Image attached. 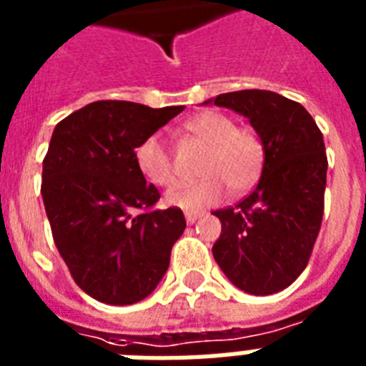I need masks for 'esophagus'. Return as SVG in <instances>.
I'll use <instances>...</instances> for the list:
<instances>
[{
  "label": "esophagus",
  "mask_w": 366,
  "mask_h": 366,
  "mask_svg": "<svg viewBox=\"0 0 366 366\" xmlns=\"http://www.w3.org/2000/svg\"><path fill=\"white\" fill-rule=\"evenodd\" d=\"M201 217V212H186V222L195 224V220Z\"/></svg>",
  "instance_id": "esophagus-1"
}]
</instances>
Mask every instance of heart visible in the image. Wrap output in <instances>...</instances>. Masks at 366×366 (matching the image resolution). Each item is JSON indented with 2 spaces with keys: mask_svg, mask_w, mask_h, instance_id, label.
Segmentation results:
<instances>
[{
  "mask_svg": "<svg viewBox=\"0 0 366 366\" xmlns=\"http://www.w3.org/2000/svg\"><path fill=\"white\" fill-rule=\"evenodd\" d=\"M188 131L209 146L195 182H178L165 194V203L184 211H199L224 197L226 186L232 194H241L256 182L260 174V138L250 129H239L222 112H201L188 122ZM134 159L144 177L155 186L174 182L171 152L159 134H149L134 149Z\"/></svg>",
  "mask_w": 366,
  "mask_h": 366,
  "instance_id": "1",
  "label": "heart"
}]
</instances>
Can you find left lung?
I'll return each instance as SVG.
<instances>
[{
	"label": "left lung",
	"mask_w": 366,
	"mask_h": 366,
	"mask_svg": "<svg viewBox=\"0 0 366 366\" xmlns=\"http://www.w3.org/2000/svg\"><path fill=\"white\" fill-rule=\"evenodd\" d=\"M214 102L247 117L260 137L264 165L239 205L214 211L222 234L212 256L237 289L267 296L287 289L307 266L323 220L327 154L307 110L272 91H235Z\"/></svg>",
	"instance_id": "8db88e82"
}]
</instances>
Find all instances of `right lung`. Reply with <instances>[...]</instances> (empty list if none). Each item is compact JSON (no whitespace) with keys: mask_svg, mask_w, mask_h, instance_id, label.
<instances>
[{"mask_svg":"<svg viewBox=\"0 0 366 366\" xmlns=\"http://www.w3.org/2000/svg\"><path fill=\"white\" fill-rule=\"evenodd\" d=\"M182 110L99 100L54 127L43 159V203L60 256L94 300L137 304L169 269L186 220L177 207L149 211L159 192L146 184L134 149Z\"/></svg>","mask_w":366,"mask_h":366,"instance_id":"1","label":"right lung"}]
</instances>
